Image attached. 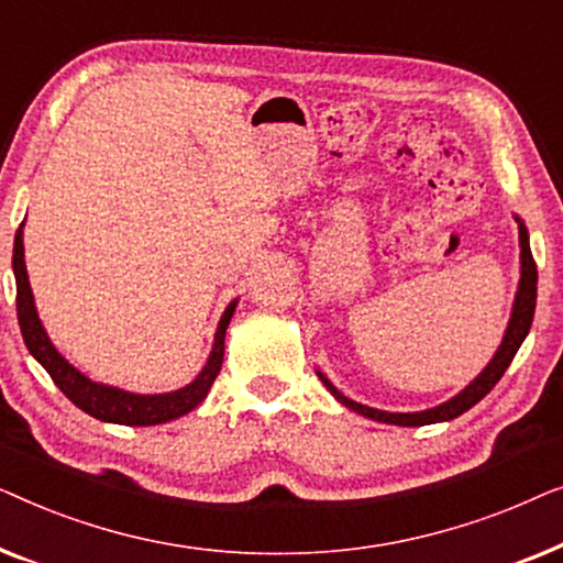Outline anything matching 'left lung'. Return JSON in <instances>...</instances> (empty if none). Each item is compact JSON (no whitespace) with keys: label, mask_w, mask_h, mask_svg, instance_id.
I'll list each match as a JSON object with an SVG mask.
<instances>
[{"label":"left lung","mask_w":563,"mask_h":563,"mask_svg":"<svg viewBox=\"0 0 563 563\" xmlns=\"http://www.w3.org/2000/svg\"><path fill=\"white\" fill-rule=\"evenodd\" d=\"M515 222H518V238H520V282H518V291H515L512 312H510V320H507L503 343L497 345L495 356L489 358V364L474 376V382H468L466 387L459 391V395H453L451 399H445V402H441V405L430 407V410L387 412V410H376V407L353 402V399H349L343 395V391H338L333 387V382H330L325 374L318 372L320 382L325 384L330 395H333L343 407H349V410L364 415V418H368V420L387 422V426H402V428H418V426H430V422L453 420V418H459V415H464L466 410H472V407L479 402L482 397H487L492 387H495V384L503 379V374L507 372V366H510L515 353H518L522 341H526V335L530 333V325H533V312H536V289H538L536 261H533V253H530V238H528L526 222H522L518 214H515Z\"/></svg>","instance_id":"8db88e82"}]
</instances>
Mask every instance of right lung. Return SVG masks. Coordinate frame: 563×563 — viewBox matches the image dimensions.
Returning <instances> with one entry per match:
<instances>
[{"instance_id":"1","label":"right lung","mask_w":563,"mask_h":563,"mask_svg":"<svg viewBox=\"0 0 563 563\" xmlns=\"http://www.w3.org/2000/svg\"><path fill=\"white\" fill-rule=\"evenodd\" d=\"M22 228L14 233V251H12V272L14 284H18V320L22 338H25L27 351L33 353V358L41 364L45 372L51 374V379L56 382V387L71 399V402L84 410L91 418L102 422H114V426H161V422L176 420L181 415L195 410L210 391L212 382L218 379L222 356H225V330L233 318L238 299H233L222 312L214 330L212 351L207 356V364L202 366L195 379L187 387L164 391V395H137V391H128L120 387H110V384L89 379L87 374H81L79 368L60 356L56 345L45 333L41 318H37V307L33 289H30L27 279V266H25V245H22Z\"/></svg>"}]
</instances>
